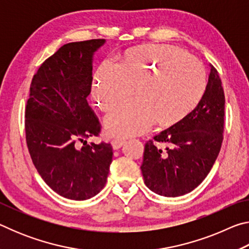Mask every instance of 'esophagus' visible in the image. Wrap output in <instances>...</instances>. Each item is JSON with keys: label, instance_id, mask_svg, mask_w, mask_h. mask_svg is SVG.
Masks as SVG:
<instances>
[{"label": "esophagus", "instance_id": "1", "mask_svg": "<svg viewBox=\"0 0 249 249\" xmlns=\"http://www.w3.org/2000/svg\"><path fill=\"white\" fill-rule=\"evenodd\" d=\"M124 144H125V140H122V138H114V140L112 141L113 149H119Z\"/></svg>", "mask_w": 249, "mask_h": 249}]
</instances>
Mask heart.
<instances>
[{"label": "heart", "mask_w": 249, "mask_h": 249, "mask_svg": "<svg viewBox=\"0 0 249 249\" xmlns=\"http://www.w3.org/2000/svg\"><path fill=\"white\" fill-rule=\"evenodd\" d=\"M205 72L200 61L170 45H142L122 54L119 67L102 65L92 84V98L109 112L105 120L113 136L140 135L154 123L161 127L179 124L191 114L204 94Z\"/></svg>", "instance_id": "obj_1"}]
</instances>
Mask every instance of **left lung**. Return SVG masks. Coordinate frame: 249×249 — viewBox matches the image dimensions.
Wrapping results in <instances>:
<instances>
[{
    "label": "left lung",
    "instance_id": "8db88e82",
    "mask_svg": "<svg viewBox=\"0 0 249 249\" xmlns=\"http://www.w3.org/2000/svg\"><path fill=\"white\" fill-rule=\"evenodd\" d=\"M224 116V90L217 70L211 66L204 94L191 114L145 144L141 169L147 187L170 197L195 190L220 153Z\"/></svg>",
    "mask_w": 249,
    "mask_h": 249
}]
</instances>
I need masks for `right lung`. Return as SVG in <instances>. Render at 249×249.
Segmentation results:
<instances>
[{"label": "right lung", "instance_id": "add662e5", "mask_svg": "<svg viewBox=\"0 0 249 249\" xmlns=\"http://www.w3.org/2000/svg\"><path fill=\"white\" fill-rule=\"evenodd\" d=\"M105 39L61 46L32 79L25 107V136L33 163L59 196L87 200L107 183L113 148L87 144L102 126L87 98L92 88V56Z\"/></svg>", "mask_w": 249, "mask_h": 249}]
</instances>
